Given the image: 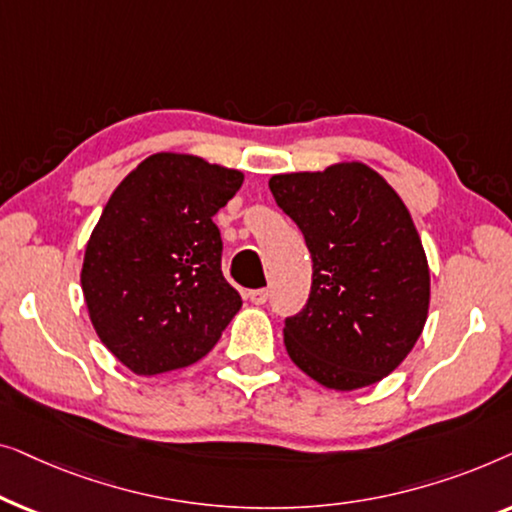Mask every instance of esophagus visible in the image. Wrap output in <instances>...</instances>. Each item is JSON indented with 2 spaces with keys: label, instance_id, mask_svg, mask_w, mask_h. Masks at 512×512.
<instances>
[{
  "label": "esophagus",
  "instance_id": "esophagus-1",
  "mask_svg": "<svg viewBox=\"0 0 512 512\" xmlns=\"http://www.w3.org/2000/svg\"><path fill=\"white\" fill-rule=\"evenodd\" d=\"M248 299L253 301V304L262 306V304H266V299H269V290H264V287H259V290H250Z\"/></svg>",
  "mask_w": 512,
  "mask_h": 512
}]
</instances>
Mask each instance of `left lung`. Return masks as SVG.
<instances>
[{
	"instance_id": "left-lung-1",
	"label": "left lung",
	"mask_w": 512,
	"mask_h": 512,
	"mask_svg": "<svg viewBox=\"0 0 512 512\" xmlns=\"http://www.w3.org/2000/svg\"><path fill=\"white\" fill-rule=\"evenodd\" d=\"M313 259L304 308L285 318L287 355L331 390L383 380L413 350L429 311V266L399 194L364 164L269 181Z\"/></svg>"
}]
</instances>
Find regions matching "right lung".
I'll list each match as a JSON object with an SVG mask.
<instances>
[{"label": "right lung", "instance_id": "add662e5", "mask_svg": "<svg viewBox=\"0 0 512 512\" xmlns=\"http://www.w3.org/2000/svg\"><path fill=\"white\" fill-rule=\"evenodd\" d=\"M241 183L234 169L157 153L104 206L81 285L102 343L139 376L199 362L239 313L243 301L222 276L213 215Z\"/></svg>", "mask_w": 512, "mask_h": 512}]
</instances>
